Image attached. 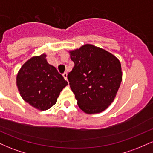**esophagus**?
Masks as SVG:
<instances>
[{
    "instance_id": "esophagus-1",
    "label": "esophagus",
    "mask_w": 153,
    "mask_h": 153,
    "mask_svg": "<svg viewBox=\"0 0 153 153\" xmlns=\"http://www.w3.org/2000/svg\"><path fill=\"white\" fill-rule=\"evenodd\" d=\"M62 75H63V77H64V78L66 80H68V73H63Z\"/></svg>"
}]
</instances>
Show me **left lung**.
<instances>
[{"label":"left lung","instance_id":"8db88e82","mask_svg":"<svg viewBox=\"0 0 153 153\" xmlns=\"http://www.w3.org/2000/svg\"><path fill=\"white\" fill-rule=\"evenodd\" d=\"M69 52L75 65L68 79L79 108L90 114L103 111L120 86V62L114 54L89 44Z\"/></svg>","mask_w":153,"mask_h":153}]
</instances>
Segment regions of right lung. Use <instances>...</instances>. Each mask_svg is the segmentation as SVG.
Segmentation results:
<instances>
[{
  "instance_id": "add662e5",
  "label": "right lung",
  "mask_w": 153,
  "mask_h": 153,
  "mask_svg": "<svg viewBox=\"0 0 153 153\" xmlns=\"http://www.w3.org/2000/svg\"><path fill=\"white\" fill-rule=\"evenodd\" d=\"M45 54L34 56L23 65L16 76V85L22 99L36 109L45 111L55 104L68 82Z\"/></svg>"
}]
</instances>
